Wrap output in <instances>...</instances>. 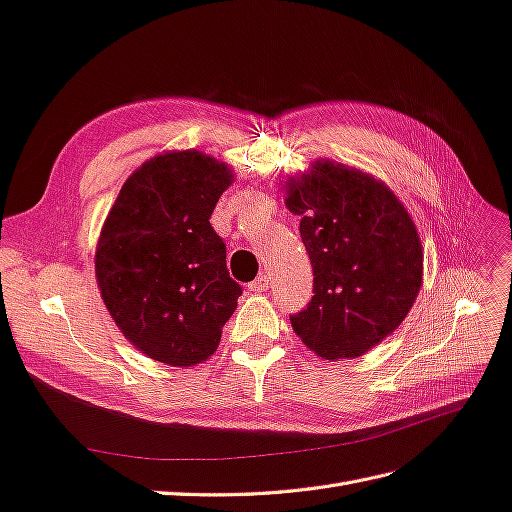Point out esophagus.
Listing matches in <instances>:
<instances>
[{"label":"esophagus","instance_id":"1","mask_svg":"<svg viewBox=\"0 0 512 512\" xmlns=\"http://www.w3.org/2000/svg\"><path fill=\"white\" fill-rule=\"evenodd\" d=\"M268 287H270V279L266 274H261L259 279H255L251 285H248V289H251V291H266Z\"/></svg>","mask_w":512,"mask_h":512}]
</instances>
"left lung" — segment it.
<instances>
[{
	"mask_svg": "<svg viewBox=\"0 0 512 512\" xmlns=\"http://www.w3.org/2000/svg\"><path fill=\"white\" fill-rule=\"evenodd\" d=\"M313 266V298L291 315L302 343L326 360L356 358L401 326L422 285L412 216L373 175L315 160L285 182Z\"/></svg>",
	"mask_w": 512,
	"mask_h": 512,
	"instance_id": "left-lung-1",
	"label": "left lung"
}]
</instances>
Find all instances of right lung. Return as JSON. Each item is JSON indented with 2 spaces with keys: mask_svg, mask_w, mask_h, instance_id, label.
I'll return each instance as SVG.
<instances>
[{
  "mask_svg": "<svg viewBox=\"0 0 512 512\" xmlns=\"http://www.w3.org/2000/svg\"><path fill=\"white\" fill-rule=\"evenodd\" d=\"M233 173L197 152L158 154L130 175L102 225L96 281L115 326L171 367L208 360L242 287L210 216Z\"/></svg>",
  "mask_w": 512,
  "mask_h": 512,
  "instance_id": "obj_1",
  "label": "right lung"
}]
</instances>
